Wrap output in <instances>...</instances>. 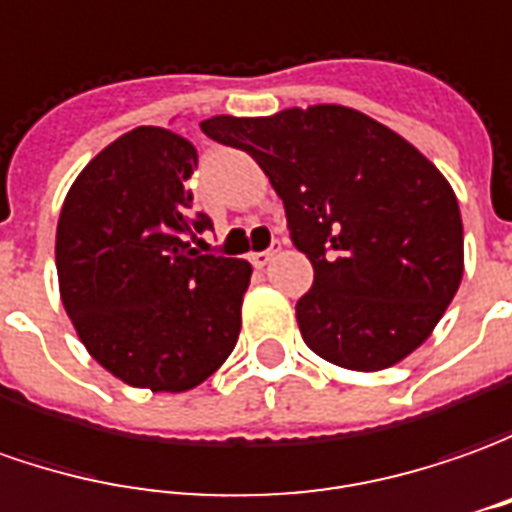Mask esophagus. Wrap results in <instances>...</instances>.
I'll return each instance as SVG.
<instances>
[{
    "mask_svg": "<svg viewBox=\"0 0 512 512\" xmlns=\"http://www.w3.org/2000/svg\"><path fill=\"white\" fill-rule=\"evenodd\" d=\"M280 249H283V246H280V241H277V243H271V249H266V252H255V255L249 257V260H252V263H255L257 269H263V266H269V263H271V257L277 255V252H280Z\"/></svg>",
    "mask_w": 512,
    "mask_h": 512,
    "instance_id": "1",
    "label": "esophagus"
}]
</instances>
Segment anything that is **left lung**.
<instances>
[{"label":"left lung","mask_w":512,"mask_h":512,"mask_svg":"<svg viewBox=\"0 0 512 512\" xmlns=\"http://www.w3.org/2000/svg\"><path fill=\"white\" fill-rule=\"evenodd\" d=\"M201 131L246 151L283 198L291 241L314 266L297 322L316 356L375 373L429 339L460 288L462 218L412 142L336 103L218 114Z\"/></svg>","instance_id":"8db88e82"}]
</instances>
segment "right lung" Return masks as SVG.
Listing matches in <instances>:
<instances>
[{"label":"right lung","mask_w":512,"mask_h":512,"mask_svg":"<svg viewBox=\"0 0 512 512\" xmlns=\"http://www.w3.org/2000/svg\"><path fill=\"white\" fill-rule=\"evenodd\" d=\"M193 142L139 125L72 182L55 232L61 302L83 347L128 387L187 392L235 350L252 266L201 255Z\"/></svg>","instance_id":"add662e5"}]
</instances>
